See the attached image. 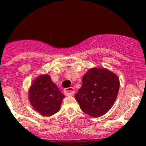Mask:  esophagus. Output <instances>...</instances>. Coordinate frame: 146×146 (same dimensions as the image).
<instances>
[{"label":"esophagus","mask_w":146,"mask_h":146,"mask_svg":"<svg viewBox=\"0 0 146 146\" xmlns=\"http://www.w3.org/2000/svg\"><path fill=\"white\" fill-rule=\"evenodd\" d=\"M75 93L74 88L70 87V88H66L64 90V94L66 95V96H71V95H73V94Z\"/></svg>","instance_id":"34e87169"}]
</instances>
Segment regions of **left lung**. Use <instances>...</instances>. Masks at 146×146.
<instances>
[{
    "label": "left lung",
    "instance_id": "1",
    "mask_svg": "<svg viewBox=\"0 0 146 146\" xmlns=\"http://www.w3.org/2000/svg\"><path fill=\"white\" fill-rule=\"evenodd\" d=\"M82 81L75 98L82 111L95 118L105 114L118 95L120 82L117 75L104 68H92Z\"/></svg>",
    "mask_w": 146,
    "mask_h": 146
}]
</instances>
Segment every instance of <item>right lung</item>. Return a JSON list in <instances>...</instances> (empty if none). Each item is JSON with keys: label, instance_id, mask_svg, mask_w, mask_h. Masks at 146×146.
Returning <instances> with one entry per match:
<instances>
[{"label": "right lung", "instance_id": "1", "mask_svg": "<svg viewBox=\"0 0 146 146\" xmlns=\"http://www.w3.org/2000/svg\"><path fill=\"white\" fill-rule=\"evenodd\" d=\"M28 97L34 110L44 117L58 112L65 98L48 74L40 75L32 81Z\"/></svg>", "mask_w": 146, "mask_h": 146}]
</instances>
